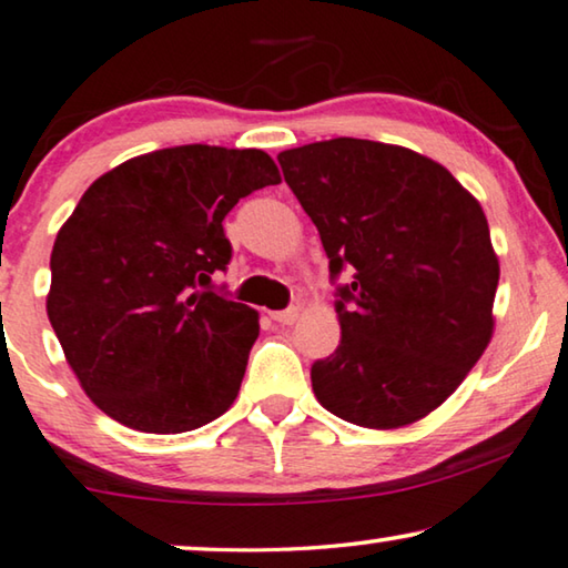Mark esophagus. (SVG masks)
<instances>
[{
  "instance_id": "obj_1",
  "label": "esophagus",
  "mask_w": 568,
  "mask_h": 568,
  "mask_svg": "<svg viewBox=\"0 0 568 568\" xmlns=\"http://www.w3.org/2000/svg\"><path fill=\"white\" fill-rule=\"evenodd\" d=\"M271 320L278 325H294L300 317V307H286V310H276V312H268Z\"/></svg>"
}]
</instances>
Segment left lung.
<instances>
[{"instance_id":"1","label":"left lung","mask_w":568,"mask_h":568,"mask_svg":"<svg viewBox=\"0 0 568 568\" xmlns=\"http://www.w3.org/2000/svg\"><path fill=\"white\" fill-rule=\"evenodd\" d=\"M338 286L341 345L312 364L327 413L372 430L423 420L487 351L499 261L481 204L409 148L333 138L278 153Z\"/></svg>"}]
</instances>
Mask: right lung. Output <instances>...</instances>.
<instances>
[{
  "instance_id": "right-lung-1",
  "label": "right lung",
  "mask_w": 568,
  "mask_h": 568,
  "mask_svg": "<svg viewBox=\"0 0 568 568\" xmlns=\"http://www.w3.org/2000/svg\"><path fill=\"white\" fill-rule=\"evenodd\" d=\"M278 182L258 148L194 143L135 155L87 189L55 235L45 310L104 415L169 435L227 413L258 312L210 292L233 253L223 220Z\"/></svg>"
}]
</instances>
